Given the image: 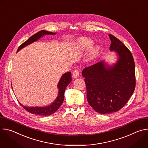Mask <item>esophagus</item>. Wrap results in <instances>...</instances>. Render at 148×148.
Segmentation results:
<instances>
[{"label":"esophagus","instance_id":"34e87169","mask_svg":"<svg viewBox=\"0 0 148 148\" xmlns=\"http://www.w3.org/2000/svg\"><path fill=\"white\" fill-rule=\"evenodd\" d=\"M79 71L78 70H75L73 71V77L74 78H77L79 76Z\"/></svg>","mask_w":148,"mask_h":148}]
</instances>
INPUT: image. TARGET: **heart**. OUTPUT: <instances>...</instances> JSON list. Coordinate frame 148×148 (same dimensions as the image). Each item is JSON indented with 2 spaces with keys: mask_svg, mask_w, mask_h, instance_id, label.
Returning a JSON list of instances; mask_svg holds the SVG:
<instances>
[{
  "mask_svg": "<svg viewBox=\"0 0 148 148\" xmlns=\"http://www.w3.org/2000/svg\"><path fill=\"white\" fill-rule=\"evenodd\" d=\"M92 44H93V41L91 40L86 37H82L79 38L77 41L75 46L78 50L85 51L90 49L92 46ZM99 51V46H97L94 47L90 52V57L91 58L95 57L98 54Z\"/></svg>",
  "mask_w": 148,
  "mask_h": 148,
  "instance_id": "obj_1",
  "label": "heart"
}]
</instances>
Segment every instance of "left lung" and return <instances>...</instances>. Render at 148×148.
Masks as SVG:
<instances>
[{"mask_svg":"<svg viewBox=\"0 0 148 148\" xmlns=\"http://www.w3.org/2000/svg\"><path fill=\"white\" fill-rule=\"evenodd\" d=\"M109 37L110 50L118 56L116 63L108 66L102 61L82 71L88 102L101 114L119 111L133 94L136 84L135 62L131 51L116 37L111 34Z\"/></svg>","mask_w":148,"mask_h":148,"instance_id":"8db88e82","label":"left lung"}]
</instances>
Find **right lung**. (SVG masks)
Segmentation results:
<instances>
[{
  "mask_svg": "<svg viewBox=\"0 0 148 148\" xmlns=\"http://www.w3.org/2000/svg\"><path fill=\"white\" fill-rule=\"evenodd\" d=\"M56 33H53L51 32H48L46 30H41L34 35H33L32 37H30L27 40H26L23 44L21 45L17 51H18L22 49L26 46L33 43V42L37 41L38 39H39L42 36L46 34H55ZM71 72H68L63 74L62 77H61L58 83V95L56 99V100L51 104L49 106L45 107H25L24 105H22L20 103V104L22 105V107L27 111L29 112L38 115H43V116H48L53 114V113L56 112L58 109L60 107L61 104L63 102L64 99V92L66 87L70 83L71 81Z\"/></svg>",
  "mask_w": 148,
  "mask_h": 148,
  "instance_id": "obj_1",
  "label": "right lung"
}]
</instances>
